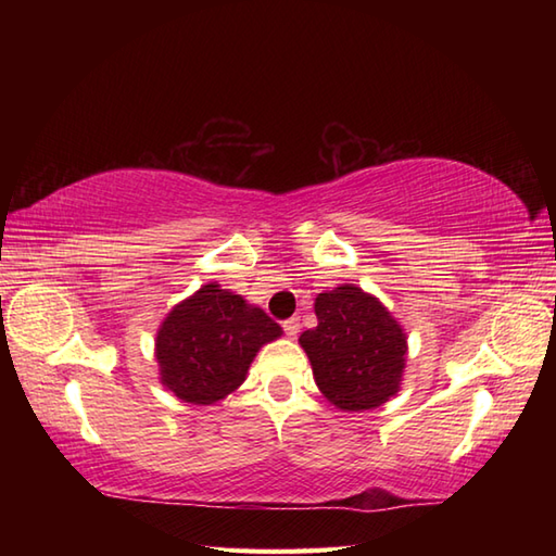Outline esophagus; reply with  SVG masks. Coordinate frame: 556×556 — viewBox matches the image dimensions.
I'll list each match as a JSON object with an SVG mask.
<instances>
[{
    "label": "esophagus",
    "instance_id": "obj_1",
    "mask_svg": "<svg viewBox=\"0 0 556 556\" xmlns=\"http://www.w3.org/2000/svg\"><path fill=\"white\" fill-rule=\"evenodd\" d=\"M281 327H285L287 337L296 339V337H299V332H301V320H299V317H289V320L281 323Z\"/></svg>",
    "mask_w": 556,
    "mask_h": 556
}]
</instances>
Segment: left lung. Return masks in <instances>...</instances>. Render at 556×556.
<instances>
[{
	"label": "left lung",
	"mask_w": 556,
	"mask_h": 556,
	"mask_svg": "<svg viewBox=\"0 0 556 556\" xmlns=\"http://www.w3.org/2000/svg\"><path fill=\"white\" fill-rule=\"evenodd\" d=\"M317 327L301 346L320 392L344 410H368L396 394L406 361V337L384 305L353 285L315 299Z\"/></svg>",
	"instance_id": "left-lung-1"
}]
</instances>
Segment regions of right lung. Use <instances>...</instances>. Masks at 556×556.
Here are the masks:
<instances>
[{
  "label": "right lung",
  "mask_w": 556,
  "mask_h": 556,
  "mask_svg": "<svg viewBox=\"0 0 556 556\" xmlns=\"http://www.w3.org/2000/svg\"><path fill=\"white\" fill-rule=\"evenodd\" d=\"M279 334L281 327L267 313L207 285L160 327L162 384L188 404H215L245 380L257 349Z\"/></svg>",
  "instance_id": "obj_1"
}]
</instances>
